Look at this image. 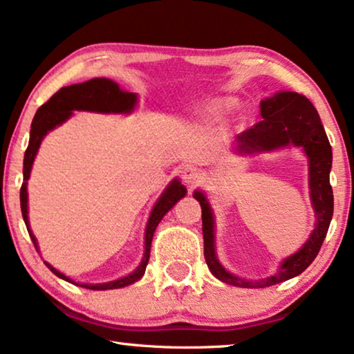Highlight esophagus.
<instances>
[{"instance_id":"obj_1","label":"esophagus","mask_w":354,"mask_h":354,"mask_svg":"<svg viewBox=\"0 0 354 354\" xmlns=\"http://www.w3.org/2000/svg\"><path fill=\"white\" fill-rule=\"evenodd\" d=\"M201 176H203L201 171L195 166H187L182 169V180L187 187H193L195 183L200 182Z\"/></svg>"}]
</instances>
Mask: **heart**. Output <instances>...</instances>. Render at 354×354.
Listing matches in <instances>:
<instances>
[{
	"instance_id": "b5f03b06",
	"label": "heart",
	"mask_w": 354,
	"mask_h": 354,
	"mask_svg": "<svg viewBox=\"0 0 354 354\" xmlns=\"http://www.w3.org/2000/svg\"><path fill=\"white\" fill-rule=\"evenodd\" d=\"M214 108H222V103H216Z\"/></svg>"
}]
</instances>
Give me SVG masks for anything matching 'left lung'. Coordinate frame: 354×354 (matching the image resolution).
<instances>
[{"mask_svg":"<svg viewBox=\"0 0 354 354\" xmlns=\"http://www.w3.org/2000/svg\"><path fill=\"white\" fill-rule=\"evenodd\" d=\"M261 118L258 124L236 135V151L253 154L274 151L288 145L301 147L309 162V193L316 212V227L306 243L297 253L288 256L280 264L277 274L263 280H246L227 272L216 256L214 216L205 193L196 190L195 200L200 201L203 219L205 259L214 277L222 282L241 288H263L297 277L316 259L326 239L333 214V193L330 187L332 147L324 130L316 108L306 96L295 91H279L272 98L261 101Z\"/></svg>","mask_w":354,"mask_h":354,"instance_id":"8db88e82","label":"left lung"}]
</instances>
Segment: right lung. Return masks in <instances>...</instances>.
<instances>
[{
	"label": "right lung",
	"instance_id": "right-lung-1",
	"mask_svg": "<svg viewBox=\"0 0 354 354\" xmlns=\"http://www.w3.org/2000/svg\"><path fill=\"white\" fill-rule=\"evenodd\" d=\"M137 104V95L129 93L119 88V85L115 82L109 79H91L84 84H75L71 86H62L59 91H56L45 104H41L38 108L35 118L32 120V129H30V140H28V147L26 149V156H24V183L21 187V209L22 217L26 222L28 235L35 245L38 251L37 239L32 234L30 225H28V216H27V180L30 177L32 164L35 161L37 151L40 148L41 140L45 138V135L56 127L61 125L64 120H67L72 115L74 111H95V113H130ZM187 188L182 185L180 182L172 180L169 183L166 190L159 200L154 205L151 214H149L147 232H145V254L142 263L132 274H129L127 277H122L119 280H113L108 283H77L74 280L66 277L64 274L59 272L53 268L51 264H46V268L51 270L53 274H56L57 277L67 282H72L75 285H80L84 288L90 290H113V288H122L127 285L137 282L143 277L145 269H147L148 259H149V248H151V241L154 230L164 216L167 214V211L174 207V205L185 196Z\"/></svg>",
	"mask_w": 354,
	"mask_h": 354
}]
</instances>
